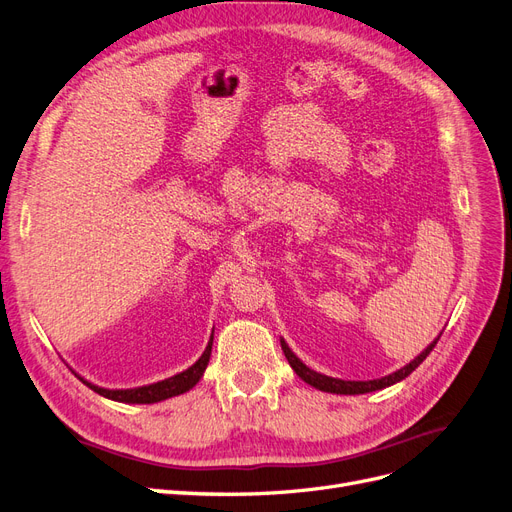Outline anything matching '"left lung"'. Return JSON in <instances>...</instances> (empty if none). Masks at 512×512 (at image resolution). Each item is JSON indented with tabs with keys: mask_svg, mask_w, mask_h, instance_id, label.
<instances>
[{
	"mask_svg": "<svg viewBox=\"0 0 512 512\" xmlns=\"http://www.w3.org/2000/svg\"><path fill=\"white\" fill-rule=\"evenodd\" d=\"M438 339H440V337H436L424 351H421V354H419L413 362H409L404 368L396 370V373L387 375V377L373 379V381H343V379H334V377L320 375V373H315V370H311L309 366H305L301 360H298V358L292 354V351H290V347L286 345V341H281V349H284V354H286L290 366L294 368V373H296L298 377H301L305 383L313 385L315 390L330 392V394H368V392L383 390V387L394 385V383L402 381L404 377H409V375L413 373V370L430 356V351L434 349V345L438 343Z\"/></svg>",
	"mask_w": 512,
	"mask_h": 512,
	"instance_id": "left-lung-1",
	"label": "left lung"
}]
</instances>
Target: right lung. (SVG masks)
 Instances as JSON below:
<instances>
[{
  "label": "right lung",
  "mask_w": 512,
  "mask_h": 512,
  "mask_svg": "<svg viewBox=\"0 0 512 512\" xmlns=\"http://www.w3.org/2000/svg\"><path fill=\"white\" fill-rule=\"evenodd\" d=\"M211 343H214V337L209 339L203 356L192 364L188 370H184V373L175 375V377H169L165 381H158V383H152V385H144V387H135V390H103V387H97L93 383H88L82 379V383H86L88 387H91L93 392L110 398V400H118V402H131V404H152V402H161L165 398H171V396H178V394H184L188 392L190 387H195L199 383V379L203 377L205 368H207V362H209V356H211Z\"/></svg>",
  "instance_id": "obj_1"
}]
</instances>
